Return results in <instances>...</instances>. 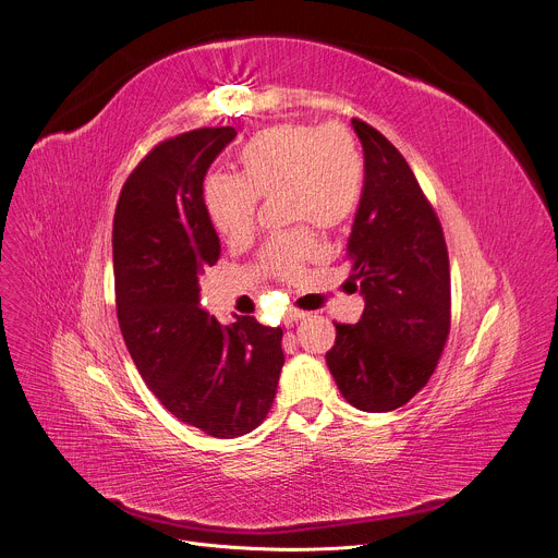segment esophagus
Wrapping results in <instances>:
<instances>
[{
  "label": "esophagus",
  "mask_w": 558,
  "mask_h": 558,
  "mask_svg": "<svg viewBox=\"0 0 558 558\" xmlns=\"http://www.w3.org/2000/svg\"><path fill=\"white\" fill-rule=\"evenodd\" d=\"M298 320H305V314L298 312V310H289V312L284 314V325H293V323H298Z\"/></svg>",
  "instance_id": "34e87169"
}]
</instances>
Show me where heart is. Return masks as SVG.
Returning <instances> with one entry per match:
<instances>
[{
  "instance_id": "obj_1",
  "label": "heart",
  "mask_w": 558,
  "mask_h": 558,
  "mask_svg": "<svg viewBox=\"0 0 558 558\" xmlns=\"http://www.w3.org/2000/svg\"><path fill=\"white\" fill-rule=\"evenodd\" d=\"M238 173H211L202 186L207 214L229 244H242L256 229L258 197L271 199L287 220H310L320 229L340 227L356 211L363 191V156L340 124L284 122L253 135L238 150ZM314 253L305 231L267 242L265 267L293 276Z\"/></svg>"
}]
</instances>
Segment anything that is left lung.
<instances>
[{
	"instance_id": "left-lung-1",
	"label": "left lung",
	"mask_w": 558,
	"mask_h": 558,
	"mask_svg": "<svg viewBox=\"0 0 558 558\" xmlns=\"http://www.w3.org/2000/svg\"><path fill=\"white\" fill-rule=\"evenodd\" d=\"M365 154L361 205L347 240L349 280L365 312L336 323L327 367L361 412H391L434 374L449 333V258L440 222L410 165L374 126L351 120Z\"/></svg>"
}]
</instances>
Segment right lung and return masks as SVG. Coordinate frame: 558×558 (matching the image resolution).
Listing matches in <instances>:
<instances>
[{
    "label": "right lung",
    "mask_w": 558,
    "mask_h": 558,
    "mask_svg": "<svg viewBox=\"0 0 558 558\" xmlns=\"http://www.w3.org/2000/svg\"><path fill=\"white\" fill-rule=\"evenodd\" d=\"M233 126L197 129L158 144L122 186L113 220L118 320L154 396L182 423L238 438L269 414L284 365L282 329L199 307V278L220 258L202 199Z\"/></svg>",
    "instance_id": "right-lung-1"
}]
</instances>
